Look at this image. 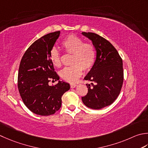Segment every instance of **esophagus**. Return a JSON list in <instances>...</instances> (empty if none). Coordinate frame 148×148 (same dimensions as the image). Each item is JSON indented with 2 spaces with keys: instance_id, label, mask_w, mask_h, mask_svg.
I'll return each mask as SVG.
<instances>
[{
  "instance_id": "esophagus-1",
  "label": "esophagus",
  "mask_w": 148,
  "mask_h": 148,
  "mask_svg": "<svg viewBox=\"0 0 148 148\" xmlns=\"http://www.w3.org/2000/svg\"><path fill=\"white\" fill-rule=\"evenodd\" d=\"M70 86H71V88H74V87H76V84H75V83H71V84H70Z\"/></svg>"
}]
</instances>
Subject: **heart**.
<instances>
[{
	"label": "heart",
	"instance_id": "heart-1",
	"mask_svg": "<svg viewBox=\"0 0 148 148\" xmlns=\"http://www.w3.org/2000/svg\"><path fill=\"white\" fill-rule=\"evenodd\" d=\"M66 54H71V66L65 67L59 73L65 82L74 83L82 74L83 69L87 71L94 66L96 58V51L93 43L84 42L83 39L74 34H69L61 42ZM49 58L56 67L62 66L61 54L56 48L53 47L49 52Z\"/></svg>",
	"mask_w": 148,
	"mask_h": 148
}]
</instances>
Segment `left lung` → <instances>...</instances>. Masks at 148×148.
<instances>
[{
	"label": "left lung",
	"mask_w": 148,
	"mask_h": 148,
	"mask_svg": "<svg viewBox=\"0 0 148 148\" xmlns=\"http://www.w3.org/2000/svg\"><path fill=\"white\" fill-rule=\"evenodd\" d=\"M82 34L92 40L97 54L94 66L85 77L95 84H86L88 93L82 99L88 108L101 109L110 105L120 94L124 80L123 60L105 38L89 32Z\"/></svg>",
	"instance_id": "obj_1"
}]
</instances>
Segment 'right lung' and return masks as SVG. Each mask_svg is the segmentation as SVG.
Listing matches in <instances>:
<instances>
[{"instance_id":"add662e5","label":"right lung","mask_w":148,"mask_h":148,"mask_svg":"<svg viewBox=\"0 0 148 148\" xmlns=\"http://www.w3.org/2000/svg\"><path fill=\"white\" fill-rule=\"evenodd\" d=\"M60 31L43 36L29 46L20 63L18 88L23 102L35 114L47 116L55 114L62 106V97L70 89L67 83L60 77L49 58V52L58 38Z\"/></svg>"}]
</instances>
